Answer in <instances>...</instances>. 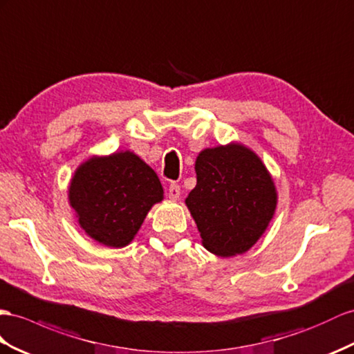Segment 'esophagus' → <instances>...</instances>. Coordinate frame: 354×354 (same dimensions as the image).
Returning a JSON list of instances; mask_svg holds the SVG:
<instances>
[{"label": "esophagus", "instance_id": "esophagus-1", "mask_svg": "<svg viewBox=\"0 0 354 354\" xmlns=\"http://www.w3.org/2000/svg\"><path fill=\"white\" fill-rule=\"evenodd\" d=\"M167 194H169V198H171V201H178L179 196H180V187L178 184H170Z\"/></svg>", "mask_w": 354, "mask_h": 354}]
</instances>
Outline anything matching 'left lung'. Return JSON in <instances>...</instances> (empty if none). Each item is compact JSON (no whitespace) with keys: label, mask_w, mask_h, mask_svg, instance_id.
I'll return each mask as SVG.
<instances>
[{"label":"left lung","mask_w":354,"mask_h":354,"mask_svg":"<svg viewBox=\"0 0 354 354\" xmlns=\"http://www.w3.org/2000/svg\"><path fill=\"white\" fill-rule=\"evenodd\" d=\"M194 169L197 184L185 205L202 245L220 257L243 254L275 215L274 178L257 153L239 142L202 149Z\"/></svg>","instance_id":"1"}]
</instances>
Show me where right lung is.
I'll return each mask as SVG.
<instances>
[{"label": "right lung", "mask_w": 354, "mask_h": 354, "mask_svg": "<svg viewBox=\"0 0 354 354\" xmlns=\"http://www.w3.org/2000/svg\"><path fill=\"white\" fill-rule=\"evenodd\" d=\"M162 198L156 171L129 149L89 157L68 185V203L80 229L111 248L129 245L151 207Z\"/></svg>", "instance_id": "add662e5"}]
</instances>
